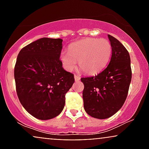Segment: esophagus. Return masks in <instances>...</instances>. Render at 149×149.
I'll return each mask as SVG.
<instances>
[{"label": "esophagus", "mask_w": 149, "mask_h": 149, "mask_svg": "<svg viewBox=\"0 0 149 149\" xmlns=\"http://www.w3.org/2000/svg\"><path fill=\"white\" fill-rule=\"evenodd\" d=\"M74 78H75V80H76V82L79 81V80H80V76H78V75H75Z\"/></svg>", "instance_id": "esophagus-1"}]
</instances>
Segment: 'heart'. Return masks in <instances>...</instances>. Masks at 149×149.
<instances>
[{"mask_svg": "<svg viewBox=\"0 0 149 149\" xmlns=\"http://www.w3.org/2000/svg\"><path fill=\"white\" fill-rule=\"evenodd\" d=\"M112 47L105 38H86L71 44L69 51H63L60 58L67 71L78 67L86 74H96L107 66L110 60Z\"/></svg>", "mask_w": 149, "mask_h": 149, "instance_id": "1", "label": "heart"}]
</instances>
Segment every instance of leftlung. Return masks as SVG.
Listing matches in <instances>:
<instances>
[{
  "mask_svg": "<svg viewBox=\"0 0 149 149\" xmlns=\"http://www.w3.org/2000/svg\"><path fill=\"white\" fill-rule=\"evenodd\" d=\"M112 54L105 69L95 76L82 78L83 98L88 115L98 119L111 117L118 111L127 98L132 79L130 57L119 40L108 35Z\"/></svg>",
  "mask_w": 149,
  "mask_h": 149,
  "instance_id": "left-lung-1",
  "label": "left lung"
}]
</instances>
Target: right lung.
Listing matches in <instances>:
<instances>
[{
  "label": "right lung",
  "mask_w": 149,
  "mask_h": 149,
  "mask_svg": "<svg viewBox=\"0 0 149 149\" xmlns=\"http://www.w3.org/2000/svg\"><path fill=\"white\" fill-rule=\"evenodd\" d=\"M62 39L42 38L23 47L14 75L20 103L31 116L49 120L62 111L65 95L74 83L59 59Z\"/></svg>",
  "instance_id": "obj_1"
}]
</instances>
